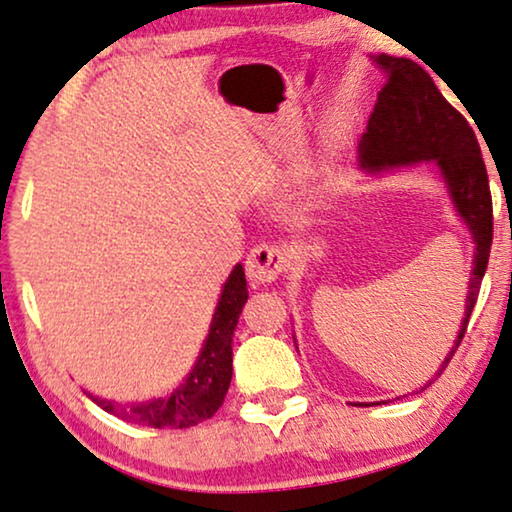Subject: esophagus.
<instances>
[{"mask_svg":"<svg viewBox=\"0 0 512 512\" xmlns=\"http://www.w3.org/2000/svg\"><path fill=\"white\" fill-rule=\"evenodd\" d=\"M285 255L276 243L255 245L245 257V274L255 283H271L283 274Z\"/></svg>","mask_w":512,"mask_h":512,"instance_id":"34e87169","label":"esophagus"}]
</instances>
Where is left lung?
<instances>
[{
    "instance_id": "8db88e82",
    "label": "left lung",
    "mask_w": 512,
    "mask_h": 512,
    "mask_svg": "<svg viewBox=\"0 0 512 512\" xmlns=\"http://www.w3.org/2000/svg\"><path fill=\"white\" fill-rule=\"evenodd\" d=\"M377 63L388 74V81L379 91L377 105L367 121V131L360 140V166L367 170H384L419 161H435L445 177L456 210L475 238L466 313H463L459 337L452 351L440 372L435 374L440 377L466 335L470 313L478 302L482 276L487 271L494 236L489 177L473 128L459 109L445 100L431 74L410 58H395L386 53L377 56Z\"/></svg>"
}]
</instances>
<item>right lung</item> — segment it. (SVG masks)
Wrapping results in <instances>:
<instances>
[{"instance_id":"add662e5","label":"right lung","mask_w":512,"mask_h":512,"mask_svg":"<svg viewBox=\"0 0 512 512\" xmlns=\"http://www.w3.org/2000/svg\"><path fill=\"white\" fill-rule=\"evenodd\" d=\"M245 302H248L245 274L241 264H236L229 281L224 283L201 356L185 384L175 388L168 398H154L149 403L121 405L102 398H93V403L114 417L149 428H189L210 419L220 410L224 395L229 391L231 335H234Z\"/></svg>"}]
</instances>
